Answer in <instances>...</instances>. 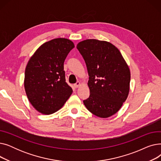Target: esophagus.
I'll use <instances>...</instances> for the list:
<instances>
[{
	"instance_id": "esophagus-1",
	"label": "esophagus",
	"mask_w": 161,
	"mask_h": 161,
	"mask_svg": "<svg viewBox=\"0 0 161 161\" xmlns=\"http://www.w3.org/2000/svg\"><path fill=\"white\" fill-rule=\"evenodd\" d=\"M80 85H81V83L80 81H77L74 84V86L75 88H78V87H79L80 86Z\"/></svg>"
}]
</instances>
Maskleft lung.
Returning <instances> with one entry per match:
<instances>
[{
  "label": "left lung",
  "mask_w": 161,
  "mask_h": 161,
  "mask_svg": "<svg viewBox=\"0 0 161 161\" xmlns=\"http://www.w3.org/2000/svg\"><path fill=\"white\" fill-rule=\"evenodd\" d=\"M77 49L89 75V97L83 104L92 114L107 118L119 110L128 97L130 72L119 50L110 42L87 39Z\"/></svg>",
  "instance_id": "left-lung-1"
}]
</instances>
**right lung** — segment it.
I'll use <instances>...</instances> for the list:
<instances>
[{
	"mask_svg": "<svg viewBox=\"0 0 161 161\" xmlns=\"http://www.w3.org/2000/svg\"><path fill=\"white\" fill-rule=\"evenodd\" d=\"M74 47L70 40L55 38L41 45L28 61L25 90L38 112L45 115L56 112L72 95V89L65 80L64 62Z\"/></svg>",
	"mask_w": 161,
	"mask_h": 161,
	"instance_id": "right-lung-1",
	"label": "right lung"
}]
</instances>
